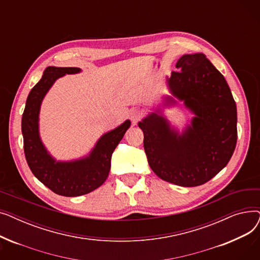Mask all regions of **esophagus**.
Listing matches in <instances>:
<instances>
[{
	"label": "esophagus",
	"mask_w": 260,
	"mask_h": 260,
	"mask_svg": "<svg viewBox=\"0 0 260 260\" xmlns=\"http://www.w3.org/2000/svg\"><path fill=\"white\" fill-rule=\"evenodd\" d=\"M129 117H131V120L134 123H136L142 117V112L139 111V109H132V111L129 112Z\"/></svg>",
	"instance_id": "34e87169"
}]
</instances>
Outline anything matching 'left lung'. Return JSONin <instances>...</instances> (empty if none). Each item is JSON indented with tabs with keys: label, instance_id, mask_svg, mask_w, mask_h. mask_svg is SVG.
<instances>
[{
	"label": "left lung",
	"instance_id": "obj_1",
	"mask_svg": "<svg viewBox=\"0 0 260 260\" xmlns=\"http://www.w3.org/2000/svg\"><path fill=\"white\" fill-rule=\"evenodd\" d=\"M168 84L176 98L195 114L182 135L152 113L139 122L148 165L162 180L198 186L219 173L237 142V109L224 77L203 53L184 54ZM175 102L168 98V102Z\"/></svg>",
	"mask_w": 260,
	"mask_h": 260
}]
</instances>
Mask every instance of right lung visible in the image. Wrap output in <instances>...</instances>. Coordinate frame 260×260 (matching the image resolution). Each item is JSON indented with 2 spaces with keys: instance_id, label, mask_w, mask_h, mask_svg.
Returning <instances> with one entry per match:
<instances>
[{
  "instance_id": "1",
  "label": "right lung",
  "mask_w": 260,
  "mask_h": 260,
  "mask_svg": "<svg viewBox=\"0 0 260 260\" xmlns=\"http://www.w3.org/2000/svg\"><path fill=\"white\" fill-rule=\"evenodd\" d=\"M80 72L78 67H47L42 79L27 97L22 117L24 153L29 169L53 193L66 197L88 194L104 183L111 170L115 148L131 126V121L126 120L117 128L103 135L85 158L61 162L48 154L39 135L41 103L54 81L66 74Z\"/></svg>"
}]
</instances>
